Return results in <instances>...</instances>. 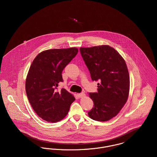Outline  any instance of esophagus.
Returning a JSON list of instances; mask_svg holds the SVG:
<instances>
[{
    "mask_svg": "<svg viewBox=\"0 0 157 157\" xmlns=\"http://www.w3.org/2000/svg\"><path fill=\"white\" fill-rule=\"evenodd\" d=\"M77 96H78L79 98H82V97H83L85 96V94H84V93L78 94H77Z\"/></svg>",
    "mask_w": 157,
    "mask_h": 157,
    "instance_id": "obj_1",
    "label": "esophagus"
}]
</instances>
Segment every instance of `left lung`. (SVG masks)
<instances>
[{
  "label": "left lung",
  "mask_w": 157,
  "mask_h": 157,
  "mask_svg": "<svg viewBox=\"0 0 157 157\" xmlns=\"http://www.w3.org/2000/svg\"><path fill=\"white\" fill-rule=\"evenodd\" d=\"M79 50L92 80L99 81L98 92L89 94L94 105L88 115L95 121H109L118 115L128 98L130 80L126 62L107 45L81 47Z\"/></svg>",
  "instance_id": "left-lung-1"
}]
</instances>
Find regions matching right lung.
<instances>
[{
    "label": "right lung",
    "mask_w": 157,
    "mask_h": 157,
    "mask_svg": "<svg viewBox=\"0 0 157 157\" xmlns=\"http://www.w3.org/2000/svg\"><path fill=\"white\" fill-rule=\"evenodd\" d=\"M78 52L76 47L50 49L40 52L34 59L25 89L32 108L42 120L56 123L68 114L75 98L66 89L58 91L57 89L63 82V70Z\"/></svg>",
    "instance_id": "right-lung-1"
}]
</instances>
